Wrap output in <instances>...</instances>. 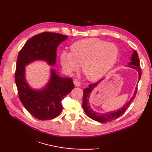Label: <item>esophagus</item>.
Returning <instances> with one entry per match:
<instances>
[{
    "instance_id": "esophagus-1",
    "label": "esophagus",
    "mask_w": 152,
    "mask_h": 152,
    "mask_svg": "<svg viewBox=\"0 0 152 152\" xmlns=\"http://www.w3.org/2000/svg\"><path fill=\"white\" fill-rule=\"evenodd\" d=\"M74 85H75L76 86H78V87L80 86V85H81V83H80V82L78 81V80H74Z\"/></svg>"
}]
</instances>
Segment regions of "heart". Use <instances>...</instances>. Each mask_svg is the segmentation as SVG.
<instances>
[{"label":"heart","instance_id":"b5f03b06","mask_svg":"<svg viewBox=\"0 0 152 152\" xmlns=\"http://www.w3.org/2000/svg\"><path fill=\"white\" fill-rule=\"evenodd\" d=\"M71 53L64 51L60 61L63 69L69 72L78 70L87 79L97 80L107 73L117 61L119 50L112 43L97 39L88 38L74 42L70 47Z\"/></svg>","mask_w":152,"mask_h":152}]
</instances>
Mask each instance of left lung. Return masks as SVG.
<instances>
[{"mask_svg": "<svg viewBox=\"0 0 152 152\" xmlns=\"http://www.w3.org/2000/svg\"><path fill=\"white\" fill-rule=\"evenodd\" d=\"M127 66L133 68L134 69H136L138 72V81H139L141 77L142 74V70L140 65V61L139 58H138V56L137 52L135 50H134L133 53L132 55L131 62L128 64ZM101 80H99V82H96L95 83H91V84L89 85L88 88H86L83 90V102H82V106L83 110L86 112V114L88 115V116L90 118L96 121L101 122V123H106V122H109L111 121L114 119H115L116 118H119V116H121L123 114H124L126 110L128 108L130 104L132 102L135 98V96H136L137 92V87L135 88L134 94L132 96L131 99L127 102H126L123 107L121 108H119L118 110H116L114 111H112L110 112H106V113H99L93 110L91 108V106L89 105V99L90 96V93H91L92 90L93 88H95V87L98 85V83L101 82Z\"/></svg>", "mask_w": 152, "mask_h": 152, "instance_id": "8db88e82", "label": "left lung"}]
</instances>
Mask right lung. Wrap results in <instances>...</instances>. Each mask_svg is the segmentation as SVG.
I'll return each mask as SVG.
<instances>
[{
  "instance_id": "right-lung-1",
  "label": "right lung",
  "mask_w": 152,
  "mask_h": 152,
  "mask_svg": "<svg viewBox=\"0 0 152 152\" xmlns=\"http://www.w3.org/2000/svg\"><path fill=\"white\" fill-rule=\"evenodd\" d=\"M67 38L66 35L44 32L28 40L18 54L15 82L19 98L27 110L40 120L52 119L60 114L63 109L61 101L74 89V85L72 78L60 77L51 69L48 84L42 89L34 90L25 80V66L39 60L54 66L57 48Z\"/></svg>"
}]
</instances>
